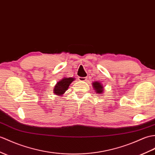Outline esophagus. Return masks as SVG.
<instances>
[{"mask_svg":"<svg viewBox=\"0 0 155 155\" xmlns=\"http://www.w3.org/2000/svg\"><path fill=\"white\" fill-rule=\"evenodd\" d=\"M86 77H78V80L80 81H86Z\"/></svg>","mask_w":155,"mask_h":155,"instance_id":"34e87169","label":"esophagus"}]
</instances>
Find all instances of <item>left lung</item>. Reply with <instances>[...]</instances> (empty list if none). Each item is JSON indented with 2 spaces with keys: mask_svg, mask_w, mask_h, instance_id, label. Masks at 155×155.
Here are the masks:
<instances>
[{
  "mask_svg": "<svg viewBox=\"0 0 155 155\" xmlns=\"http://www.w3.org/2000/svg\"><path fill=\"white\" fill-rule=\"evenodd\" d=\"M93 88L95 90L97 94H100V93H102L104 91V87L101 84L100 82L98 81H95L92 83Z\"/></svg>",
  "mask_w": 155,
  "mask_h": 155,
  "instance_id": "8db88e82",
  "label": "left lung"
}]
</instances>
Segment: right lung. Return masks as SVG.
<instances>
[{"label":"right lung","instance_id":"obj_1","mask_svg":"<svg viewBox=\"0 0 155 155\" xmlns=\"http://www.w3.org/2000/svg\"><path fill=\"white\" fill-rule=\"evenodd\" d=\"M74 80V78L73 77L67 78L64 77L63 79H61L60 81H59L55 87L53 88V92L54 94L58 96H62L67 90L69 88V85L71 84V82Z\"/></svg>","mask_w":155,"mask_h":155}]
</instances>
